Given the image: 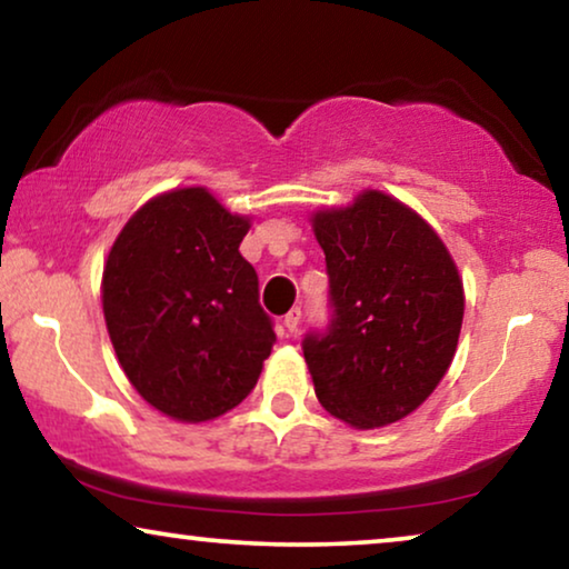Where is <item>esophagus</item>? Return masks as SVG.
I'll return each mask as SVG.
<instances>
[{
    "label": "esophagus",
    "mask_w": 569,
    "mask_h": 569,
    "mask_svg": "<svg viewBox=\"0 0 569 569\" xmlns=\"http://www.w3.org/2000/svg\"><path fill=\"white\" fill-rule=\"evenodd\" d=\"M300 321H302V310H300V308H292L290 313L284 316V329H287V331H298Z\"/></svg>",
    "instance_id": "obj_1"
}]
</instances>
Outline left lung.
Listing matches in <instances>:
<instances>
[{"mask_svg": "<svg viewBox=\"0 0 569 569\" xmlns=\"http://www.w3.org/2000/svg\"><path fill=\"white\" fill-rule=\"evenodd\" d=\"M331 321L302 339L321 407L357 430L399 422L435 391L456 355L463 282L430 224L365 191L313 217Z\"/></svg>", "mask_w": 569, "mask_h": 569, "instance_id": "1", "label": "left lung"}]
</instances>
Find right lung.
<instances>
[{"label":"right lung","mask_w":569,"mask_h":569,"mask_svg":"<svg viewBox=\"0 0 569 569\" xmlns=\"http://www.w3.org/2000/svg\"><path fill=\"white\" fill-rule=\"evenodd\" d=\"M251 228L207 189L147 201L103 269V313L129 383L178 422H207L253 391L277 333L240 256Z\"/></svg>","instance_id":"add662e5"}]
</instances>
